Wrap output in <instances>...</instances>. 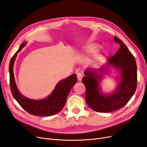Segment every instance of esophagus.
<instances>
[{"label": "esophagus", "instance_id": "obj_1", "mask_svg": "<svg viewBox=\"0 0 147 147\" xmlns=\"http://www.w3.org/2000/svg\"><path fill=\"white\" fill-rule=\"evenodd\" d=\"M77 75L78 80V81H81L82 80V78H83V75L81 73H77Z\"/></svg>", "mask_w": 147, "mask_h": 147}]
</instances>
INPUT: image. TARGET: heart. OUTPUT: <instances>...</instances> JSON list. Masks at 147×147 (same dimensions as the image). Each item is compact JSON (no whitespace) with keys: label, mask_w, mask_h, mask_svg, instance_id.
I'll list each match as a JSON object with an SVG mask.
<instances>
[{"label":"heart","mask_w":147,"mask_h":147,"mask_svg":"<svg viewBox=\"0 0 147 147\" xmlns=\"http://www.w3.org/2000/svg\"><path fill=\"white\" fill-rule=\"evenodd\" d=\"M100 45H98V44L91 43L90 45H88L87 47L86 51L88 53H95V52L98 51L100 49ZM105 55H106V53H104V54H102V55H99L98 56H97L96 58V60L97 61H100L102 59V57H103Z\"/></svg>","instance_id":"1"}]
</instances>
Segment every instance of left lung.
<instances>
[{
    "label": "left lung",
    "instance_id": "1",
    "mask_svg": "<svg viewBox=\"0 0 147 147\" xmlns=\"http://www.w3.org/2000/svg\"><path fill=\"white\" fill-rule=\"evenodd\" d=\"M114 40L120 48L116 54L109 58V66L114 67L119 71L121 79L112 94L104 95L100 90L101 72L105 68L94 70L87 69L82 82L86 87L85 99L92 110L101 113L110 112L123 108L129 100L137 88V64L134 56L121 40L114 37Z\"/></svg>",
    "mask_w": 147,
    "mask_h": 147
}]
</instances>
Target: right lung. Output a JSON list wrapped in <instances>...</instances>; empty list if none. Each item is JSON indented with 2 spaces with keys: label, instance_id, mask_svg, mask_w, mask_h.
<instances>
[{
  "label": "right lung",
  "instance_id": "add662e5",
  "mask_svg": "<svg viewBox=\"0 0 147 147\" xmlns=\"http://www.w3.org/2000/svg\"><path fill=\"white\" fill-rule=\"evenodd\" d=\"M26 44V42L21 44L10 62V86L11 94L18 103L29 113L42 117L54 115L59 112L64 107L70 89L77 82V75L73 74L57 83L51 94L45 99L33 100L22 96L15 83L13 69L17 53L22 50Z\"/></svg>",
  "mask_w": 147,
  "mask_h": 147
}]
</instances>
